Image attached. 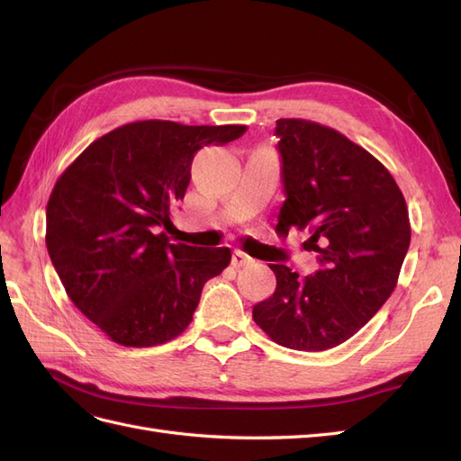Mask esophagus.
Instances as JSON below:
<instances>
[{
  "mask_svg": "<svg viewBox=\"0 0 461 461\" xmlns=\"http://www.w3.org/2000/svg\"><path fill=\"white\" fill-rule=\"evenodd\" d=\"M232 267H236V269H240V267H244V265H249L252 263V258H249L248 254H244V252H240V249H234V254H232Z\"/></svg>",
  "mask_w": 461,
  "mask_h": 461,
  "instance_id": "34e87169",
  "label": "esophagus"
}]
</instances>
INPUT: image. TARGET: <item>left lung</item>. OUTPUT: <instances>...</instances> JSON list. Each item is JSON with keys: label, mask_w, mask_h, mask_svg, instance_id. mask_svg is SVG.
Returning <instances> with one entry per match:
<instances>
[{"label": "left lung", "mask_w": 461, "mask_h": 461, "mask_svg": "<svg viewBox=\"0 0 461 461\" xmlns=\"http://www.w3.org/2000/svg\"><path fill=\"white\" fill-rule=\"evenodd\" d=\"M286 200L276 230H308L321 269L300 276L275 265L273 296L254 321L290 350L323 352L352 339L396 288L411 227L396 180L367 149L305 119H278Z\"/></svg>", "instance_id": "obj_1"}]
</instances>
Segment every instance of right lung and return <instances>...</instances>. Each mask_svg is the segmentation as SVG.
Returning a JSON list of instances; mask_svg holds the SVG:
<instances>
[{"instance_id":"1","label":"right lung","mask_w":461,"mask_h":461,"mask_svg":"<svg viewBox=\"0 0 461 461\" xmlns=\"http://www.w3.org/2000/svg\"><path fill=\"white\" fill-rule=\"evenodd\" d=\"M244 132V124L136 121L97 138L58 178L48 254L67 296L113 342L149 348L178 337L203 285L230 263L229 248L175 244L158 227L173 225L198 149Z\"/></svg>"}]
</instances>
